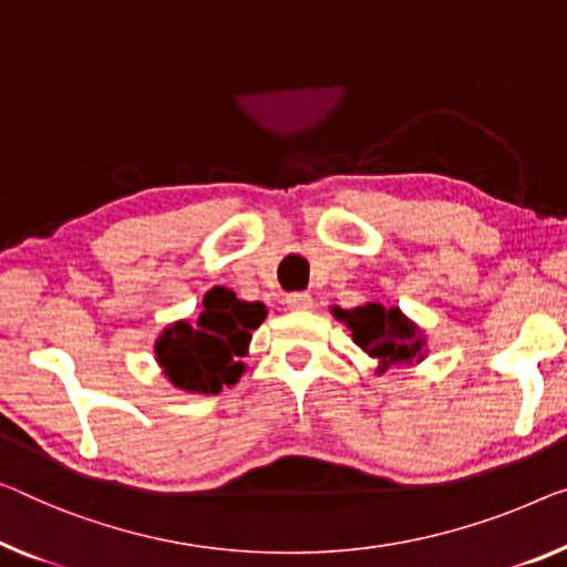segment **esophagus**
<instances>
[{"label":"esophagus","instance_id":"esophagus-1","mask_svg":"<svg viewBox=\"0 0 567 567\" xmlns=\"http://www.w3.org/2000/svg\"><path fill=\"white\" fill-rule=\"evenodd\" d=\"M285 302L290 310H310L312 308V298L308 292H290L285 298Z\"/></svg>","mask_w":567,"mask_h":567}]
</instances>
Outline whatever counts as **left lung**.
Listing matches in <instances>:
<instances>
[{
	"instance_id": "obj_1",
	"label": "left lung",
	"mask_w": 567,
	"mask_h": 567,
	"mask_svg": "<svg viewBox=\"0 0 567 567\" xmlns=\"http://www.w3.org/2000/svg\"><path fill=\"white\" fill-rule=\"evenodd\" d=\"M336 318L343 320L353 336V343L361 346L369 357L382 361V367L412 364V359H422V336L402 316L400 308H384L379 302L369 306L341 310L333 308Z\"/></svg>"
}]
</instances>
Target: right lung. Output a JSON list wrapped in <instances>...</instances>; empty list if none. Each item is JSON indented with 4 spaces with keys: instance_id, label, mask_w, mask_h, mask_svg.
<instances>
[{
    "instance_id": "add662e5",
    "label": "right lung",
    "mask_w": 567,
    "mask_h": 567,
    "mask_svg": "<svg viewBox=\"0 0 567 567\" xmlns=\"http://www.w3.org/2000/svg\"><path fill=\"white\" fill-rule=\"evenodd\" d=\"M267 316L261 302H244L226 287L203 298V312L188 323L177 320L157 338L155 353L165 377L185 392L216 394L241 377L247 346Z\"/></svg>"
}]
</instances>
